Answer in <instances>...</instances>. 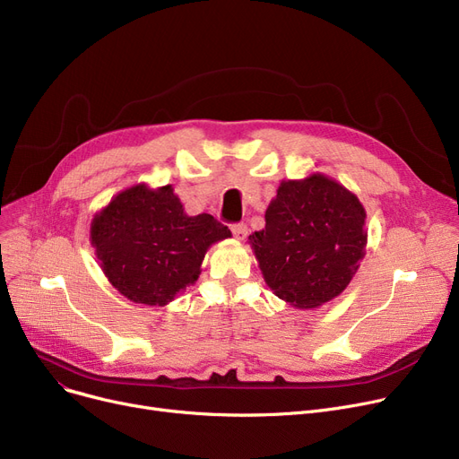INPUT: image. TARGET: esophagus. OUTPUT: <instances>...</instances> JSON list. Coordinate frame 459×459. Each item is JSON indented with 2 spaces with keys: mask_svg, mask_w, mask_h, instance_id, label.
<instances>
[{
  "mask_svg": "<svg viewBox=\"0 0 459 459\" xmlns=\"http://www.w3.org/2000/svg\"><path fill=\"white\" fill-rule=\"evenodd\" d=\"M232 234H234L236 239H239V242H242V239L247 238V225L246 223L232 225Z\"/></svg>",
  "mask_w": 459,
  "mask_h": 459,
  "instance_id": "34e87169",
  "label": "esophagus"
}]
</instances>
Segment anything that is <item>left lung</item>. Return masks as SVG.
I'll use <instances>...</instances> for the list:
<instances>
[{"label":"left lung","instance_id":"obj_1","mask_svg":"<svg viewBox=\"0 0 459 459\" xmlns=\"http://www.w3.org/2000/svg\"><path fill=\"white\" fill-rule=\"evenodd\" d=\"M367 212L355 193L322 173L282 180L266 227L249 236L264 281L296 308L341 296L367 247Z\"/></svg>","mask_w":459,"mask_h":459}]
</instances>
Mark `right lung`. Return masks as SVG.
Masks as SVG:
<instances>
[{
	"instance_id": "1",
	"label": "right lung",
	"mask_w": 459,
	"mask_h": 459,
	"mask_svg": "<svg viewBox=\"0 0 459 459\" xmlns=\"http://www.w3.org/2000/svg\"><path fill=\"white\" fill-rule=\"evenodd\" d=\"M230 236L210 213L187 215L171 184L126 187L91 221V246L111 286L149 307L195 284L210 246Z\"/></svg>"
}]
</instances>
